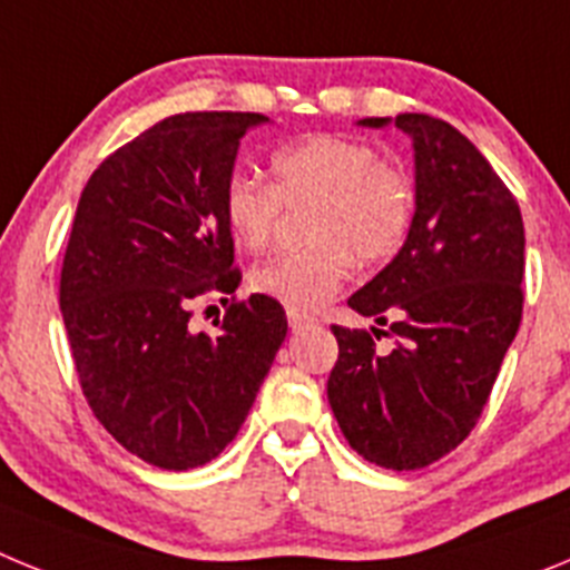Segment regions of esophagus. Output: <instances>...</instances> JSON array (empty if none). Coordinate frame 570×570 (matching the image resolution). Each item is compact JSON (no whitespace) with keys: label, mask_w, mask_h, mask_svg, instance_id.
<instances>
[{"label":"esophagus","mask_w":570,"mask_h":570,"mask_svg":"<svg viewBox=\"0 0 570 570\" xmlns=\"http://www.w3.org/2000/svg\"><path fill=\"white\" fill-rule=\"evenodd\" d=\"M288 325H291V331H302V328H308V325H314V316H311V314H305V311L288 308Z\"/></svg>","instance_id":"34e87169"}]
</instances>
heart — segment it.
<instances>
[{
	"mask_svg": "<svg viewBox=\"0 0 570 570\" xmlns=\"http://www.w3.org/2000/svg\"><path fill=\"white\" fill-rule=\"evenodd\" d=\"M274 185L234 170L223 188V219L245 250L268 248L282 210L311 205L305 250H285L248 276L254 294L288 308L328 302L354 271V256L382 262L402 248L414 223V185L374 145L334 134L305 136L271 156Z\"/></svg>",
	"mask_w": 570,
	"mask_h": 570,
	"instance_id": "heart-1",
	"label": "heart"
}]
</instances>
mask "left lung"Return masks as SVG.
Here are the masks:
<instances>
[{"mask_svg": "<svg viewBox=\"0 0 570 570\" xmlns=\"http://www.w3.org/2000/svg\"><path fill=\"white\" fill-rule=\"evenodd\" d=\"M394 125L414 139V223L347 305L387 325L371 333L394 335L395 347L380 352L367 331L331 325L340 356L328 402L356 454L416 471L451 454L491 396L520 331L525 228L511 190L454 125L428 114Z\"/></svg>", "mask_w": 570, "mask_h": 570, "instance_id": "left-lung-1", "label": "left lung"}]
</instances>
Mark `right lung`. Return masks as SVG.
<instances>
[{
	"mask_svg": "<svg viewBox=\"0 0 570 570\" xmlns=\"http://www.w3.org/2000/svg\"><path fill=\"white\" fill-rule=\"evenodd\" d=\"M262 114L196 110L156 122L105 159L79 196L59 308L90 411L125 451L165 471L223 454L288 320L276 299L236 302L223 188ZM225 293L214 335L189 331L193 302Z\"/></svg>",
	"mask_w": 570,
	"mask_h": 570,
	"instance_id": "obj_1",
	"label": "right lung"
}]
</instances>
